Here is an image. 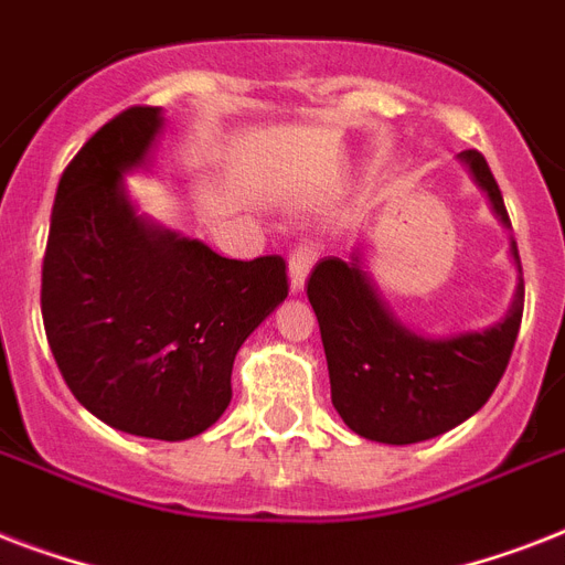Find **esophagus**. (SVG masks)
<instances>
[{
  "label": "esophagus",
  "instance_id": "obj_1",
  "mask_svg": "<svg viewBox=\"0 0 565 565\" xmlns=\"http://www.w3.org/2000/svg\"><path fill=\"white\" fill-rule=\"evenodd\" d=\"M313 260H317V248L310 246V243H301V246L290 255V264H287V275H290V292H292V296L305 290V281H308V273H310V266H313Z\"/></svg>",
  "mask_w": 565,
  "mask_h": 565
}]
</instances>
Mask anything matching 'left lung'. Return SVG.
<instances>
[{
  "mask_svg": "<svg viewBox=\"0 0 565 565\" xmlns=\"http://www.w3.org/2000/svg\"><path fill=\"white\" fill-rule=\"evenodd\" d=\"M457 158L487 195L495 220L510 228L508 207L483 154L466 149ZM510 257L519 284L508 313L495 326L439 340L416 334L393 317L363 266L361 248L349 260H319L310 273L308 299L326 345L331 402L354 434L386 446H411L481 411L508 370L525 308L513 237Z\"/></svg>",
  "mask_w": 565,
  "mask_h": 565,
  "instance_id": "1",
  "label": "left lung"
}]
</instances>
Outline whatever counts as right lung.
<instances>
[{"instance_id":"1","label":"right lung","mask_w":565,"mask_h":565,"mask_svg":"<svg viewBox=\"0 0 565 565\" xmlns=\"http://www.w3.org/2000/svg\"><path fill=\"white\" fill-rule=\"evenodd\" d=\"M161 108H128L61 175L43 257V326L66 386L105 425L179 443L231 402L246 337L287 299L284 257L228 260L137 213Z\"/></svg>"}]
</instances>
